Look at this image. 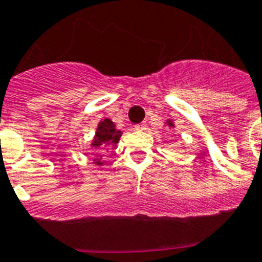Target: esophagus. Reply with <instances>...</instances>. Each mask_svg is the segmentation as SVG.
I'll return each mask as SVG.
<instances>
[{
  "mask_svg": "<svg viewBox=\"0 0 262 262\" xmlns=\"http://www.w3.org/2000/svg\"><path fill=\"white\" fill-rule=\"evenodd\" d=\"M145 128H147V124H145L144 122H143V123L136 124L135 126V129H138V131H143V129H145Z\"/></svg>",
  "mask_w": 262,
  "mask_h": 262,
  "instance_id": "obj_1",
  "label": "esophagus"
}]
</instances>
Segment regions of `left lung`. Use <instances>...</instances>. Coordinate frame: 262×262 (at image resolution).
<instances>
[{"mask_svg":"<svg viewBox=\"0 0 262 262\" xmlns=\"http://www.w3.org/2000/svg\"><path fill=\"white\" fill-rule=\"evenodd\" d=\"M166 123H168V126H172V127H173V123H172V120H168V122H166Z\"/></svg>","mask_w":262,"mask_h":262,"instance_id":"left-lung-1","label":"left lung"}]
</instances>
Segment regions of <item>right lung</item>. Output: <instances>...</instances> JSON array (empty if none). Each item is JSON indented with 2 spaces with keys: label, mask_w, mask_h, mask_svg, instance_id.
Segmentation results:
<instances>
[{
  "label": "right lung",
  "mask_w": 262,
  "mask_h": 262,
  "mask_svg": "<svg viewBox=\"0 0 262 262\" xmlns=\"http://www.w3.org/2000/svg\"><path fill=\"white\" fill-rule=\"evenodd\" d=\"M122 136V133L119 129L115 128V124L110 119H103L99 122L98 128L96 131L92 147L94 148H106V147H114L119 143V139ZM97 165H102V161L98 159L94 160Z\"/></svg>",
  "instance_id": "obj_1"
}]
</instances>
